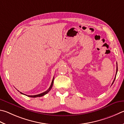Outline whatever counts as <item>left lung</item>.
<instances>
[{"label": "left lung", "mask_w": 124, "mask_h": 124, "mask_svg": "<svg viewBox=\"0 0 124 124\" xmlns=\"http://www.w3.org/2000/svg\"><path fill=\"white\" fill-rule=\"evenodd\" d=\"M117 71H118V66H117V63H116V76H115V78H114V80H113V82H112V85H113V84L114 83V80H115V79H116V74H117Z\"/></svg>", "instance_id": "1"}]
</instances>
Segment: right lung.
<instances>
[{
    "label": "right lung",
    "mask_w": 124,
    "mask_h": 124,
    "mask_svg": "<svg viewBox=\"0 0 124 124\" xmlns=\"http://www.w3.org/2000/svg\"><path fill=\"white\" fill-rule=\"evenodd\" d=\"M54 77L53 78V80H52V82H51V85H50V87H49V89H48V90H47V91H46V92H43V93H42L37 94V95H27V96H29V97H31V98H36V97H40V96H43V95H46V94L48 93V92L50 91L51 89L52 88L53 85V84H54ZM20 93H21L22 94H24L23 93H21V92H20ZM24 95H25V94H24Z\"/></svg>",
    "instance_id": "right-lung-1"
}]
</instances>
